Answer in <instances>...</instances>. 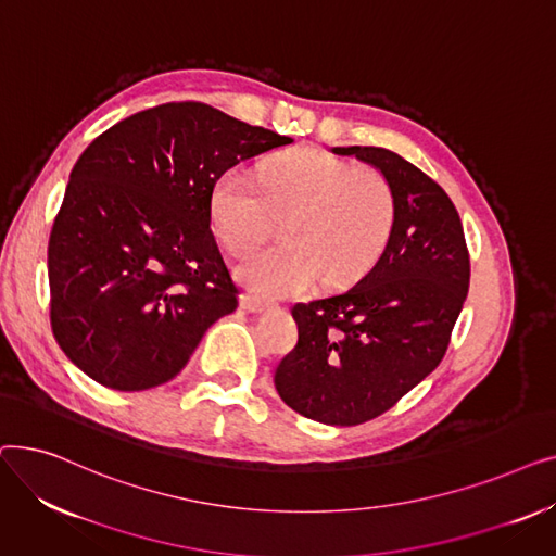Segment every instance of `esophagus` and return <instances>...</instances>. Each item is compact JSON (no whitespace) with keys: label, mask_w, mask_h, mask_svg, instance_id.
I'll use <instances>...</instances> for the list:
<instances>
[{"label":"esophagus","mask_w":556,"mask_h":556,"mask_svg":"<svg viewBox=\"0 0 556 556\" xmlns=\"http://www.w3.org/2000/svg\"><path fill=\"white\" fill-rule=\"evenodd\" d=\"M241 306H243L248 313H263V311L268 308V302L261 300V298L254 295V293H245V295L241 298Z\"/></svg>","instance_id":"obj_1"}]
</instances>
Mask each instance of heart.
Returning <instances> with one entry per match:
<instances>
[{
  "instance_id": "b5f03b06",
  "label": "heart",
  "mask_w": 556,
  "mask_h": 556,
  "mask_svg": "<svg viewBox=\"0 0 556 556\" xmlns=\"http://www.w3.org/2000/svg\"><path fill=\"white\" fill-rule=\"evenodd\" d=\"M210 216L218 241L233 256H248L281 222L279 248L250 258L241 279L261 295H295L319 277L344 283L363 275L386 250L396 195L381 170L354 166L317 149L266 157L256 185L241 170L214 182Z\"/></svg>"
}]
</instances>
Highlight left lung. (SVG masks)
Returning <instances> with one entry per match:
<instances>
[{"instance_id":"8db88e82","label":"left lung","mask_w":556,"mask_h":556,"mask_svg":"<svg viewBox=\"0 0 556 556\" xmlns=\"http://www.w3.org/2000/svg\"><path fill=\"white\" fill-rule=\"evenodd\" d=\"M390 180L396 220L374 266L340 293L293 306L298 344L275 371L295 413L358 426L388 413L442 363L469 293L471 261L455 204L432 178L378 146H346Z\"/></svg>"}]
</instances>
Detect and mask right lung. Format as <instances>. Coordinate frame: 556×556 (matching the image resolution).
Listing matches in <instances>:
<instances>
[{"instance_id":"1","label":"right lung","mask_w":556,"mask_h":556,"mask_svg":"<svg viewBox=\"0 0 556 556\" xmlns=\"http://www.w3.org/2000/svg\"><path fill=\"white\" fill-rule=\"evenodd\" d=\"M293 139L198 101L141 110L78 157L49 233V317L97 383L151 390L178 376L239 288L212 231L214 182Z\"/></svg>"}]
</instances>
